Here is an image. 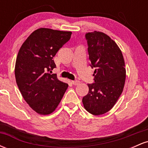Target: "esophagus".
Returning a JSON list of instances; mask_svg holds the SVG:
<instances>
[{
	"instance_id": "obj_1",
	"label": "esophagus",
	"mask_w": 148,
	"mask_h": 148,
	"mask_svg": "<svg viewBox=\"0 0 148 148\" xmlns=\"http://www.w3.org/2000/svg\"><path fill=\"white\" fill-rule=\"evenodd\" d=\"M72 84L73 85H78L80 84V81L78 80H74V81H72Z\"/></svg>"
}]
</instances>
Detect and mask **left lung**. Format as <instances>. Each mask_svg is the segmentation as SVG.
<instances>
[{"label":"left lung","mask_w":148,"mask_h":148,"mask_svg":"<svg viewBox=\"0 0 148 148\" xmlns=\"http://www.w3.org/2000/svg\"><path fill=\"white\" fill-rule=\"evenodd\" d=\"M90 67H95V83L82 102L88 112L104 114L114 106L121 95L126 79L125 60L121 50L108 35L94 31L86 34Z\"/></svg>","instance_id":"obj_1"}]
</instances>
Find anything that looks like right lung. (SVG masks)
Returning a JSON list of instances; mask_svg holds the SVG:
<instances>
[{"instance_id":"add662e5","label":"right lung","mask_w":148,"mask_h":148,"mask_svg":"<svg viewBox=\"0 0 148 148\" xmlns=\"http://www.w3.org/2000/svg\"><path fill=\"white\" fill-rule=\"evenodd\" d=\"M71 35L70 31L38 28L18 51L14 68L16 84L25 101L38 114L55 111L68 87L56 74H51L56 67L53 58Z\"/></svg>"}]
</instances>
